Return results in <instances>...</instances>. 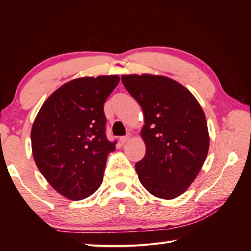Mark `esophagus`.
Instances as JSON below:
<instances>
[{
	"mask_svg": "<svg viewBox=\"0 0 251 251\" xmlns=\"http://www.w3.org/2000/svg\"><path fill=\"white\" fill-rule=\"evenodd\" d=\"M131 138H132V135L131 134H127L126 136H124V137H120V142L123 143V144H125V143H126V142H128L131 140Z\"/></svg>",
	"mask_w": 251,
	"mask_h": 251,
	"instance_id": "1",
	"label": "esophagus"
}]
</instances>
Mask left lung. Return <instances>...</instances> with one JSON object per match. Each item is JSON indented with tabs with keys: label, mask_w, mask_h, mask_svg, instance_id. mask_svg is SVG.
Segmentation results:
<instances>
[{
	"label": "left lung",
	"mask_w": 251,
	"mask_h": 251,
	"mask_svg": "<svg viewBox=\"0 0 251 251\" xmlns=\"http://www.w3.org/2000/svg\"><path fill=\"white\" fill-rule=\"evenodd\" d=\"M121 81L144 116L146 155L135 165L139 181L157 198H177L207 157L209 134L201 105L185 87L162 75H123Z\"/></svg>",
	"instance_id": "1"
}]
</instances>
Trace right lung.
Segmentation results:
<instances>
[{"label": "right lung", "instance_id": "add662e5", "mask_svg": "<svg viewBox=\"0 0 251 251\" xmlns=\"http://www.w3.org/2000/svg\"><path fill=\"white\" fill-rule=\"evenodd\" d=\"M118 75L66 82L42 105L31 128L32 155L49 184L65 198L82 200L100 186L115 142L105 137L103 103Z\"/></svg>", "mask_w": 251, "mask_h": 251}]
</instances>
